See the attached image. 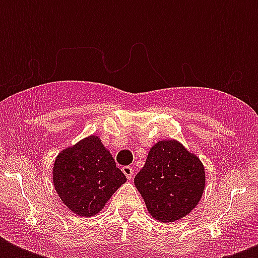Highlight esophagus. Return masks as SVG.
Returning a JSON list of instances; mask_svg holds the SVG:
<instances>
[{"mask_svg":"<svg viewBox=\"0 0 258 258\" xmlns=\"http://www.w3.org/2000/svg\"><path fill=\"white\" fill-rule=\"evenodd\" d=\"M121 171L124 172V175L127 176V179H133V175H134V169L131 166H124Z\"/></svg>","mask_w":258,"mask_h":258,"instance_id":"34e87169","label":"esophagus"}]
</instances>
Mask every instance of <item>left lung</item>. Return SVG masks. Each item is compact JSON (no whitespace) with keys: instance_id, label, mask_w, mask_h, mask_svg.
<instances>
[{"instance_id":"8db88e82","label":"left lung","mask_w":258,"mask_h":258,"mask_svg":"<svg viewBox=\"0 0 258 258\" xmlns=\"http://www.w3.org/2000/svg\"><path fill=\"white\" fill-rule=\"evenodd\" d=\"M134 182L155 220L175 222L196 209L204 194L206 175L196 154L175 139H165L150 149Z\"/></svg>"}]
</instances>
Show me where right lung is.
I'll return each instance as SVG.
<instances>
[{"mask_svg": "<svg viewBox=\"0 0 258 258\" xmlns=\"http://www.w3.org/2000/svg\"><path fill=\"white\" fill-rule=\"evenodd\" d=\"M52 174L62 204L80 217L96 216L127 180L96 135L60 151Z\"/></svg>", "mask_w": 258, "mask_h": 258, "instance_id": "right-lung-1", "label": "right lung"}]
</instances>
